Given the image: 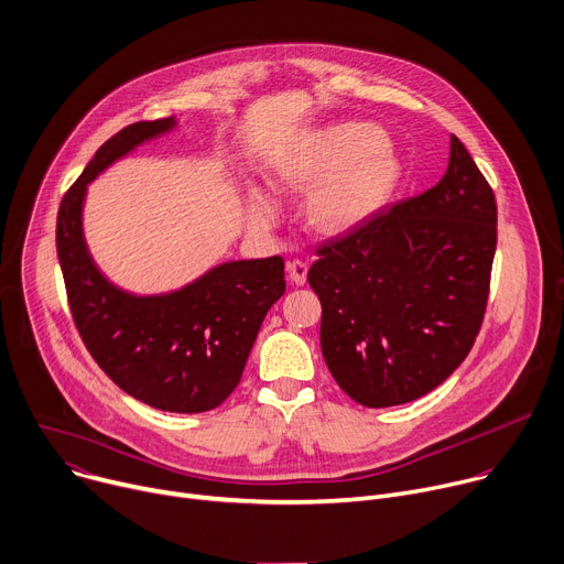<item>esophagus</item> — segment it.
Segmentation results:
<instances>
[{
	"label": "esophagus",
	"instance_id": "1",
	"mask_svg": "<svg viewBox=\"0 0 564 564\" xmlns=\"http://www.w3.org/2000/svg\"><path fill=\"white\" fill-rule=\"evenodd\" d=\"M288 276L294 285H303L305 283V276H308V263H303L299 259L290 261L288 263Z\"/></svg>",
	"mask_w": 564,
	"mask_h": 564
}]
</instances>
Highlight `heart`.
I'll list each match as a JSON object with an SVG mask.
<instances>
[{
	"label": "heart",
	"instance_id": "obj_1",
	"mask_svg": "<svg viewBox=\"0 0 564 564\" xmlns=\"http://www.w3.org/2000/svg\"><path fill=\"white\" fill-rule=\"evenodd\" d=\"M279 191H305L319 184L308 202V216L319 231L344 234L362 225L395 180V162L384 132L373 123L348 121L303 134L270 160ZM274 204L253 197L251 218L270 223Z\"/></svg>",
	"mask_w": 564,
	"mask_h": 564
}]
</instances>
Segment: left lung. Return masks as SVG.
Returning <instances> with one entry per match:
<instances>
[{"mask_svg":"<svg viewBox=\"0 0 564 564\" xmlns=\"http://www.w3.org/2000/svg\"><path fill=\"white\" fill-rule=\"evenodd\" d=\"M495 247V193L454 134L434 188L324 242L308 283L341 391L380 409L449 378L479 335Z\"/></svg>","mask_w":564,"mask_h":564,"instance_id":"obj_1","label":"left lung"}]
</instances>
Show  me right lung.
<instances>
[{
  "label": "right lung",
  "mask_w": 564,
  "mask_h": 564,
  "mask_svg": "<svg viewBox=\"0 0 564 564\" xmlns=\"http://www.w3.org/2000/svg\"><path fill=\"white\" fill-rule=\"evenodd\" d=\"M175 126V117L139 121L96 150L61 202L56 247L74 324L96 365L150 406L199 414L238 387L256 335L285 292L283 259L229 261L180 290L134 294L96 268L83 234L87 184Z\"/></svg>",
  "instance_id": "1"
}]
</instances>
